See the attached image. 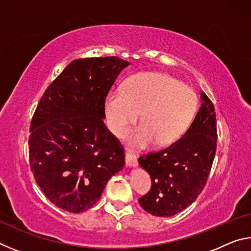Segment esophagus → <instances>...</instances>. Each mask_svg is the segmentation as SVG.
<instances>
[{
  "label": "esophagus",
  "instance_id": "obj_1",
  "mask_svg": "<svg viewBox=\"0 0 251 251\" xmlns=\"http://www.w3.org/2000/svg\"><path fill=\"white\" fill-rule=\"evenodd\" d=\"M125 163H126V166H130V167L137 166V158H136L135 155L127 151L125 154Z\"/></svg>",
  "mask_w": 251,
  "mask_h": 251
}]
</instances>
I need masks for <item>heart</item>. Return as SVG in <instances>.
Instances as JSON below:
<instances>
[{"mask_svg": "<svg viewBox=\"0 0 251 251\" xmlns=\"http://www.w3.org/2000/svg\"><path fill=\"white\" fill-rule=\"evenodd\" d=\"M198 96L192 87L171 75L141 73L130 77L123 88H114L105 100L108 127L123 137L141 113V126L129 134L133 146L169 145L181 137L196 114Z\"/></svg>", "mask_w": 251, "mask_h": 251, "instance_id": "1", "label": "heart"}]
</instances>
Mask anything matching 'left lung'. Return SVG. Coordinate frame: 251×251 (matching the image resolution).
Listing matches in <instances>:
<instances>
[{"instance_id":"1","label":"left lung","mask_w":251,"mask_h":251,"mask_svg":"<svg viewBox=\"0 0 251 251\" xmlns=\"http://www.w3.org/2000/svg\"><path fill=\"white\" fill-rule=\"evenodd\" d=\"M201 99V108L181 138L138 158L151 178L150 193L138 199L139 205L157 217L184 210L206 186L217 146V124L214 104L203 92Z\"/></svg>"}]
</instances>
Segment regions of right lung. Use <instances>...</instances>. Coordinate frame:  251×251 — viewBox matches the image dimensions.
<instances>
[{
    "label": "right lung",
    "mask_w": 251,
    "mask_h": 251,
    "mask_svg": "<svg viewBox=\"0 0 251 251\" xmlns=\"http://www.w3.org/2000/svg\"><path fill=\"white\" fill-rule=\"evenodd\" d=\"M128 65L116 56L75 59L37 104L29 165L45 197L58 208L76 214L90 209L124 167V147L103 118L110 87Z\"/></svg>",
    "instance_id": "obj_1"
}]
</instances>
